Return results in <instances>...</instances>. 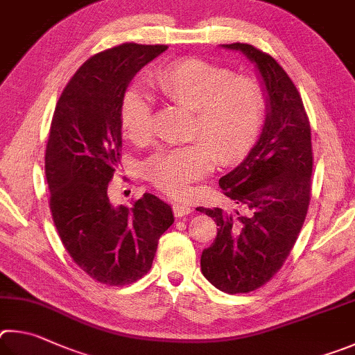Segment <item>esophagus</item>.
<instances>
[{
	"label": "esophagus",
	"mask_w": 355,
	"mask_h": 355,
	"mask_svg": "<svg viewBox=\"0 0 355 355\" xmlns=\"http://www.w3.org/2000/svg\"><path fill=\"white\" fill-rule=\"evenodd\" d=\"M191 212V207L185 202H173V214L178 218H182V216H187Z\"/></svg>",
	"instance_id": "esophagus-1"
}]
</instances>
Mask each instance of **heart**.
Wrapping results in <instances>:
<instances>
[{
	"label": "heart",
	"mask_w": 355,
	"mask_h": 355,
	"mask_svg": "<svg viewBox=\"0 0 355 355\" xmlns=\"http://www.w3.org/2000/svg\"><path fill=\"white\" fill-rule=\"evenodd\" d=\"M153 84L165 103L191 110L187 146L166 149L146 162L145 174L168 196H184L189 184L206 176L214 162L229 166L243 160L262 129L266 98L257 78L198 58L173 60L159 68ZM120 121L137 145L153 139V104L145 93H124Z\"/></svg>",
	"instance_id": "1"
}]
</instances>
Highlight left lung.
Listing matches in <instances>:
<instances>
[{
    "label": "left lung",
    "mask_w": 355,
    "mask_h": 355,
    "mask_svg": "<svg viewBox=\"0 0 355 355\" xmlns=\"http://www.w3.org/2000/svg\"><path fill=\"white\" fill-rule=\"evenodd\" d=\"M257 65L270 110L257 145L220 187L239 210H196L212 216L218 232L202 251L207 281L229 295L250 293L282 268L306 221L312 195L313 151L307 112L296 85L268 53L231 43Z\"/></svg>",
    "instance_id": "8db88e82"
}]
</instances>
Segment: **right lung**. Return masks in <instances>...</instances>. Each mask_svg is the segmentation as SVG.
Segmentation results:
<instances>
[{
  "instance_id": "right-lung-1",
  "label": "right lung",
  "mask_w": 355,
  "mask_h": 355,
  "mask_svg": "<svg viewBox=\"0 0 355 355\" xmlns=\"http://www.w3.org/2000/svg\"><path fill=\"white\" fill-rule=\"evenodd\" d=\"M166 45L123 43L87 59L55 105L45 153L49 209L62 245L85 275L123 287L151 270L173 212L145 193L112 206L109 182L121 159L120 109L135 73Z\"/></svg>"
}]
</instances>
